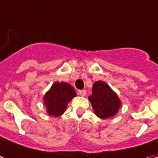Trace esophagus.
Here are the masks:
<instances>
[{
    "label": "esophagus",
    "mask_w": 158,
    "mask_h": 158,
    "mask_svg": "<svg viewBox=\"0 0 158 158\" xmlns=\"http://www.w3.org/2000/svg\"><path fill=\"white\" fill-rule=\"evenodd\" d=\"M79 94L80 96H85L86 95V90L84 89H82V90H79Z\"/></svg>",
    "instance_id": "34e87169"
}]
</instances>
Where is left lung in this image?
I'll return each mask as SVG.
<instances>
[{"label":"left lung","instance_id":"1","mask_svg":"<svg viewBox=\"0 0 158 158\" xmlns=\"http://www.w3.org/2000/svg\"><path fill=\"white\" fill-rule=\"evenodd\" d=\"M95 114L100 118H108L114 116L121 106L115 93L104 82H95L92 95L89 97Z\"/></svg>","mask_w":158,"mask_h":158}]
</instances>
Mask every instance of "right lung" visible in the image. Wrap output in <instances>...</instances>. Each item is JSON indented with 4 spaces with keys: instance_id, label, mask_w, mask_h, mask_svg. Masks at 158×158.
Masks as SVG:
<instances>
[{
    "instance_id": "add662e5",
    "label": "right lung",
    "mask_w": 158,
    "mask_h": 158,
    "mask_svg": "<svg viewBox=\"0 0 158 158\" xmlns=\"http://www.w3.org/2000/svg\"><path fill=\"white\" fill-rule=\"evenodd\" d=\"M76 96L74 88L67 83H55L49 92L44 95V103L50 115L58 117L65 111L67 104Z\"/></svg>"
}]
</instances>
